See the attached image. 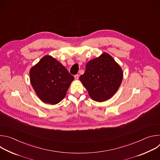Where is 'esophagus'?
Masks as SVG:
<instances>
[{"label":"esophagus","instance_id":"1","mask_svg":"<svg viewBox=\"0 0 160 160\" xmlns=\"http://www.w3.org/2000/svg\"><path fill=\"white\" fill-rule=\"evenodd\" d=\"M75 80H78V78H79V75H78V74L75 75Z\"/></svg>","mask_w":160,"mask_h":160}]
</instances>
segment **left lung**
Wrapping results in <instances>:
<instances>
[{"label": "left lung", "mask_w": 160, "mask_h": 160, "mask_svg": "<svg viewBox=\"0 0 160 160\" xmlns=\"http://www.w3.org/2000/svg\"><path fill=\"white\" fill-rule=\"evenodd\" d=\"M79 79L91 98L102 102L117 92L123 79V72L109 54L103 53L86 64L85 72Z\"/></svg>", "instance_id": "obj_1"}]
</instances>
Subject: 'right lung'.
Masks as SVG:
<instances>
[{"label": "right lung", "instance_id": "obj_1", "mask_svg": "<svg viewBox=\"0 0 160 160\" xmlns=\"http://www.w3.org/2000/svg\"><path fill=\"white\" fill-rule=\"evenodd\" d=\"M30 82L43 102L56 104L66 96L74 77L56 59L45 56L30 72Z\"/></svg>", "mask_w": 160, "mask_h": 160}]
</instances>
